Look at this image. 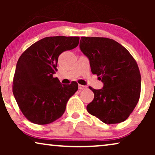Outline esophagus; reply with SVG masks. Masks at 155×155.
<instances>
[{"mask_svg": "<svg viewBox=\"0 0 155 155\" xmlns=\"http://www.w3.org/2000/svg\"><path fill=\"white\" fill-rule=\"evenodd\" d=\"M78 88H79V90H84V89L87 88V87L82 85V84H79V85H78Z\"/></svg>", "mask_w": 155, "mask_h": 155, "instance_id": "esophagus-1", "label": "esophagus"}]
</instances>
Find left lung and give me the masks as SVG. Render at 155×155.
<instances>
[{"label": "left lung", "mask_w": 155, "mask_h": 155, "mask_svg": "<svg viewBox=\"0 0 155 155\" xmlns=\"http://www.w3.org/2000/svg\"><path fill=\"white\" fill-rule=\"evenodd\" d=\"M80 48L99 76L103 87L94 90L87 110L107 124L124 121L138 102L141 76L135 59L117 41L104 37H81Z\"/></svg>", "instance_id": "obj_1"}]
</instances>
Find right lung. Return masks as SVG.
Instances as JSON below:
<instances>
[{"label": "right lung", "mask_w": 155, "mask_h": 155, "mask_svg": "<svg viewBox=\"0 0 155 155\" xmlns=\"http://www.w3.org/2000/svg\"><path fill=\"white\" fill-rule=\"evenodd\" d=\"M79 40L78 37H45L29 46L18 59L12 92L29 121L48 124L64 114L78 84L76 82L63 84L53 75L57 71L60 54L78 46Z\"/></svg>", "instance_id": "right-lung-1"}]
</instances>
